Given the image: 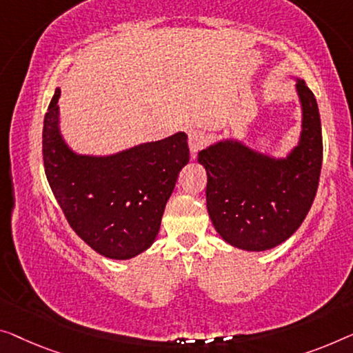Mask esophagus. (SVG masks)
<instances>
[{
	"label": "esophagus",
	"mask_w": 353,
	"mask_h": 353,
	"mask_svg": "<svg viewBox=\"0 0 353 353\" xmlns=\"http://www.w3.org/2000/svg\"><path fill=\"white\" fill-rule=\"evenodd\" d=\"M206 144V134L199 130H190L188 131V147L190 152L194 155L201 147Z\"/></svg>",
	"instance_id": "1"
}]
</instances>
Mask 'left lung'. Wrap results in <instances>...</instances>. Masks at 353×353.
Segmentation results:
<instances>
[{"label": "left lung", "instance_id": "1", "mask_svg": "<svg viewBox=\"0 0 353 353\" xmlns=\"http://www.w3.org/2000/svg\"><path fill=\"white\" fill-rule=\"evenodd\" d=\"M303 109L299 143L285 159L223 139L198 154L206 168L208 212L228 244L243 250L272 249L299 228L317 193L323 143L319 106L296 79Z\"/></svg>", "mask_w": 353, "mask_h": 353}]
</instances>
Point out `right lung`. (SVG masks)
Wrapping results in <instances>:
<instances>
[{
	"instance_id": "right-lung-1",
	"label": "right lung",
	"mask_w": 353,
	"mask_h": 353,
	"mask_svg": "<svg viewBox=\"0 0 353 353\" xmlns=\"http://www.w3.org/2000/svg\"><path fill=\"white\" fill-rule=\"evenodd\" d=\"M57 88L42 130L46 176L68 223L99 255L128 260L154 244L179 172L185 133L106 157L79 155L60 133Z\"/></svg>"
}]
</instances>
